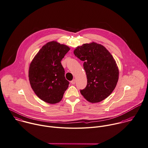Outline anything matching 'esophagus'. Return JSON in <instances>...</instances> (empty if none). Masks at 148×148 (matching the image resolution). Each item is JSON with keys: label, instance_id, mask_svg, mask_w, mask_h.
I'll return each mask as SVG.
<instances>
[{"label": "esophagus", "instance_id": "esophagus-1", "mask_svg": "<svg viewBox=\"0 0 148 148\" xmlns=\"http://www.w3.org/2000/svg\"><path fill=\"white\" fill-rule=\"evenodd\" d=\"M71 83L72 84H74L75 83V79H73V80L71 81Z\"/></svg>", "mask_w": 148, "mask_h": 148}]
</instances>
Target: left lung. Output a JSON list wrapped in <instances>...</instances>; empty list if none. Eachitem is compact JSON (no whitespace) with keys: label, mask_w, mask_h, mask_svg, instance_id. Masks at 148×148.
Masks as SVG:
<instances>
[{"label":"left lung","mask_w":148,"mask_h":148,"mask_svg":"<svg viewBox=\"0 0 148 148\" xmlns=\"http://www.w3.org/2000/svg\"><path fill=\"white\" fill-rule=\"evenodd\" d=\"M74 54L84 62L87 79L81 90L84 98L91 103L100 102L114 90L119 79V69L111 54L104 47L92 42L76 48Z\"/></svg>","instance_id":"obj_1"}]
</instances>
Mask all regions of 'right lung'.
I'll list each match as a JSON object with an SVG mask.
<instances>
[{
  "label": "right lung",
  "instance_id": "obj_1",
  "mask_svg": "<svg viewBox=\"0 0 148 148\" xmlns=\"http://www.w3.org/2000/svg\"><path fill=\"white\" fill-rule=\"evenodd\" d=\"M70 48L50 41L38 51L29 69V80L33 91L42 100L50 104L60 102L68 88L61 60Z\"/></svg>",
  "mask_w": 148,
  "mask_h": 148
}]
</instances>
